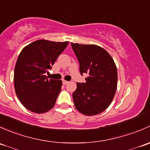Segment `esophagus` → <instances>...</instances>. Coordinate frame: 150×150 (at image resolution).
<instances>
[{
	"mask_svg": "<svg viewBox=\"0 0 150 150\" xmlns=\"http://www.w3.org/2000/svg\"><path fill=\"white\" fill-rule=\"evenodd\" d=\"M62 82H63V84H68V83H69V81H66V80H64V79H63Z\"/></svg>",
	"mask_w": 150,
	"mask_h": 150,
	"instance_id": "esophagus-1",
	"label": "esophagus"
}]
</instances>
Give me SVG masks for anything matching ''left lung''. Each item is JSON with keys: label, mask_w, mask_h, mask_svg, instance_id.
I'll return each mask as SVG.
<instances>
[{"label": "left lung", "mask_w": 150, "mask_h": 150, "mask_svg": "<svg viewBox=\"0 0 150 150\" xmlns=\"http://www.w3.org/2000/svg\"><path fill=\"white\" fill-rule=\"evenodd\" d=\"M79 63V71L86 74L85 83H77L73 93L75 108L86 115L105 110L117 89L118 74L115 62L103 47L95 45L71 43Z\"/></svg>", "instance_id": "left-lung-1"}]
</instances>
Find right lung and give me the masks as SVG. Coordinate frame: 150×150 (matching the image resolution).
Listing matches in <instances>:
<instances>
[{
    "instance_id": "1",
    "label": "right lung",
    "mask_w": 150,
    "mask_h": 150,
    "mask_svg": "<svg viewBox=\"0 0 150 150\" xmlns=\"http://www.w3.org/2000/svg\"><path fill=\"white\" fill-rule=\"evenodd\" d=\"M68 44L69 42L39 40L20 52L15 66L14 87L18 100L29 110L43 113L55 105L62 81L48 79L45 73Z\"/></svg>"
}]
</instances>
